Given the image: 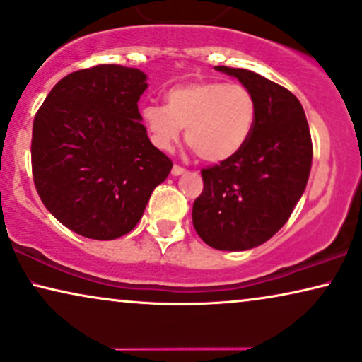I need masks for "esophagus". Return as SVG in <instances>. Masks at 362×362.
<instances>
[{
    "mask_svg": "<svg viewBox=\"0 0 362 362\" xmlns=\"http://www.w3.org/2000/svg\"><path fill=\"white\" fill-rule=\"evenodd\" d=\"M186 170L182 166H180V164H175V166H173V170H171V173H173V176H180V175H182V173H185Z\"/></svg>",
    "mask_w": 362,
    "mask_h": 362,
    "instance_id": "obj_1",
    "label": "esophagus"
}]
</instances>
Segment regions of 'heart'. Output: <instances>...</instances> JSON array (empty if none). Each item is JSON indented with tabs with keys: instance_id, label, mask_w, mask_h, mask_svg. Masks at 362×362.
I'll list each match as a JSON object with an SVG mask.
<instances>
[{
	"instance_id": "b5f03b06",
	"label": "heart",
	"mask_w": 362,
	"mask_h": 362,
	"mask_svg": "<svg viewBox=\"0 0 362 362\" xmlns=\"http://www.w3.org/2000/svg\"><path fill=\"white\" fill-rule=\"evenodd\" d=\"M257 118L256 98L246 86L196 81L166 91V107L146 106L143 121L158 148L170 151L186 129V144L199 159L221 163L251 138Z\"/></svg>"
}]
</instances>
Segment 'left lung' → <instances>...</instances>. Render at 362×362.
<instances>
[{
	"instance_id": "1",
	"label": "left lung",
	"mask_w": 362,
	"mask_h": 362,
	"mask_svg": "<svg viewBox=\"0 0 362 362\" xmlns=\"http://www.w3.org/2000/svg\"><path fill=\"white\" fill-rule=\"evenodd\" d=\"M255 95L251 138L233 158L203 168V192L192 204V226L221 251L259 246L284 226L308 185L313 141L304 110L289 89L250 69L216 66Z\"/></svg>"
}]
</instances>
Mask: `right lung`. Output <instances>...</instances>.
I'll return each mask as SVG.
<instances>
[{"label":"right lung","instance_id":"add662e5","mask_svg":"<svg viewBox=\"0 0 362 362\" xmlns=\"http://www.w3.org/2000/svg\"><path fill=\"white\" fill-rule=\"evenodd\" d=\"M146 74L98 64L64 76L33 121L31 170L46 209L89 239L133 231L173 161L141 124Z\"/></svg>","mask_w":362,"mask_h":362}]
</instances>
